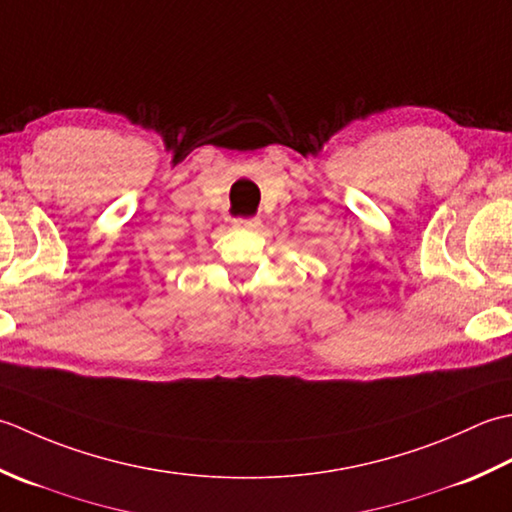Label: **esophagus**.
I'll return each instance as SVG.
<instances>
[{
    "label": "esophagus",
    "instance_id": "obj_1",
    "mask_svg": "<svg viewBox=\"0 0 512 512\" xmlns=\"http://www.w3.org/2000/svg\"><path fill=\"white\" fill-rule=\"evenodd\" d=\"M260 225L258 218H236L234 227L236 229H256Z\"/></svg>",
    "mask_w": 512,
    "mask_h": 512
}]
</instances>
